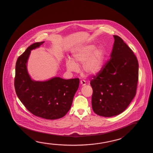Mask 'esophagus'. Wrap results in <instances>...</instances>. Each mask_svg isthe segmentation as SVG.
Segmentation results:
<instances>
[{"label": "esophagus", "instance_id": "34e87169", "mask_svg": "<svg viewBox=\"0 0 153 153\" xmlns=\"http://www.w3.org/2000/svg\"><path fill=\"white\" fill-rule=\"evenodd\" d=\"M80 84H82V86H84V85H86V82H85L84 80H80Z\"/></svg>", "mask_w": 153, "mask_h": 153}]
</instances>
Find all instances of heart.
<instances>
[{
    "mask_svg": "<svg viewBox=\"0 0 153 153\" xmlns=\"http://www.w3.org/2000/svg\"><path fill=\"white\" fill-rule=\"evenodd\" d=\"M73 61L66 60L68 70L76 71L78 65H83V71L88 75H95L100 71L103 65L105 54L101 48L93 44H86L77 48L73 52Z\"/></svg>",
    "mask_w": 153,
    "mask_h": 153,
    "instance_id": "1",
    "label": "heart"
}]
</instances>
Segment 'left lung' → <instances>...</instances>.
Returning <instances> with one entry per match:
<instances>
[{"label": "left lung", "mask_w": 153, "mask_h": 153, "mask_svg": "<svg viewBox=\"0 0 153 153\" xmlns=\"http://www.w3.org/2000/svg\"><path fill=\"white\" fill-rule=\"evenodd\" d=\"M114 37L110 59L90 82L93 110L103 117L117 115L124 111L135 97L138 84L137 57L120 37Z\"/></svg>", "instance_id": "left-lung-1"}]
</instances>
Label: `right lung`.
<instances>
[{
    "mask_svg": "<svg viewBox=\"0 0 153 153\" xmlns=\"http://www.w3.org/2000/svg\"><path fill=\"white\" fill-rule=\"evenodd\" d=\"M44 42L30 45L18 58L14 87L18 98L30 113L45 119L56 120L65 116L70 110L79 79L54 77L45 82L31 80L26 65L31 50Z\"/></svg>",
    "mask_w": 153,
    "mask_h": 153,
    "instance_id": "right-lung-1",
    "label": "right lung"
}]
</instances>
